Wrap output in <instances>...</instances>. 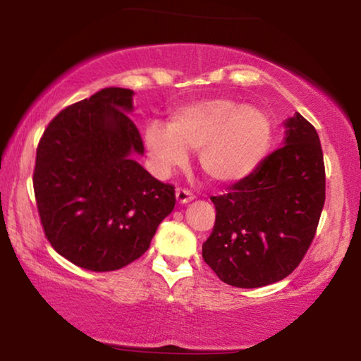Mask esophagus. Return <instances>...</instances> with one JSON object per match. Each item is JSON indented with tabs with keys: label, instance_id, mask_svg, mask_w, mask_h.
I'll return each mask as SVG.
<instances>
[{
	"label": "esophagus",
	"instance_id": "esophagus-1",
	"mask_svg": "<svg viewBox=\"0 0 361 361\" xmlns=\"http://www.w3.org/2000/svg\"><path fill=\"white\" fill-rule=\"evenodd\" d=\"M176 200H177V204H179V205H185V204H189V202L194 200V194H192V192H189V190H185V189H177L176 190Z\"/></svg>",
	"mask_w": 361,
	"mask_h": 361
}]
</instances>
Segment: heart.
<instances>
[{
    "mask_svg": "<svg viewBox=\"0 0 361 361\" xmlns=\"http://www.w3.org/2000/svg\"><path fill=\"white\" fill-rule=\"evenodd\" d=\"M273 136L268 111L219 97L174 108L167 126L156 121L146 125L142 142L152 169L161 177L184 167L189 152H197L207 179L233 185L248 179L263 164Z\"/></svg>",
    "mask_w": 361,
    "mask_h": 361,
    "instance_id": "obj_1",
    "label": "heart"
}]
</instances>
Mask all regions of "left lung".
I'll return each mask as SVG.
<instances>
[{
  "mask_svg": "<svg viewBox=\"0 0 361 361\" xmlns=\"http://www.w3.org/2000/svg\"><path fill=\"white\" fill-rule=\"evenodd\" d=\"M283 147L248 179L210 197L215 226L202 256L224 283L253 289L298 268L312 243L325 202L322 146L300 115L284 121Z\"/></svg>",
  "mask_w": 361,
  "mask_h": 361,
  "instance_id": "obj_1",
  "label": "left lung"
}]
</instances>
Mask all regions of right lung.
<instances>
[{
  "label": "right lung",
  "mask_w": 361,
  "mask_h": 361,
  "mask_svg": "<svg viewBox=\"0 0 361 361\" xmlns=\"http://www.w3.org/2000/svg\"><path fill=\"white\" fill-rule=\"evenodd\" d=\"M133 95L108 87L49 123L37 146L34 194L52 248L83 269L105 273L149 248L174 210V187L154 179L130 120Z\"/></svg>",
  "instance_id": "1"
}]
</instances>
